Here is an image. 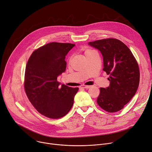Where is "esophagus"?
Here are the masks:
<instances>
[{
    "instance_id": "obj_1",
    "label": "esophagus",
    "mask_w": 152,
    "mask_h": 152,
    "mask_svg": "<svg viewBox=\"0 0 152 152\" xmlns=\"http://www.w3.org/2000/svg\"><path fill=\"white\" fill-rule=\"evenodd\" d=\"M90 86H86V85H82L81 86V88H85V89H89L90 88Z\"/></svg>"
}]
</instances>
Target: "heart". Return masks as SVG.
<instances>
[{"label":"heart","instance_id":"obj_1","mask_svg":"<svg viewBox=\"0 0 152 152\" xmlns=\"http://www.w3.org/2000/svg\"><path fill=\"white\" fill-rule=\"evenodd\" d=\"M94 50H91V49H86V50H85V55L86 56V55H88V54H89L91 52H93Z\"/></svg>","mask_w":152,"mask_h":152}]
</instances>
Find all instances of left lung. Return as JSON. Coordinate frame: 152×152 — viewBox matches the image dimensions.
I'll list each match as a JSON object with an SVG mask.
<instances>
[{"label": "left lung", "mask_w": 152, "mask_h": 152, "mask_svg": "<svg viewBox=\"0 0 152 152\" xmlns=\"http://www.w3.org/2000/svg\"><path fill=\"white\" fill-rule=\"evenodd\" d=\"M88 44L100 52L103 70L110 75V86L100 88L97 102L106 111H119L130 101L138 88L140 73L137 63L129 48L117 39H104Z\"/></svg>", "instance_id": "left-lung-1"}]
</instances>
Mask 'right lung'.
Returning <instances> with one entry per match:
<instances>
[{
  "instance_id": "obj_1",
  "label": "right lung",
  "mask_w": 152,
  "mask_h": 152,
  "mask_svg": "<svg viewBox=\"0 0 152 152\" xmlns=\"http://www.w3.org/2000/svg\"><path fill=\"white\" fill-rule=\"evenodd\" d=\"M75 45L50 42L34 50L27 62L24 88L37 110L51 119H59L71 109L78 88L61 85L57 77L64 72L65 58Z\"/></svg>"
}]
</instances>
